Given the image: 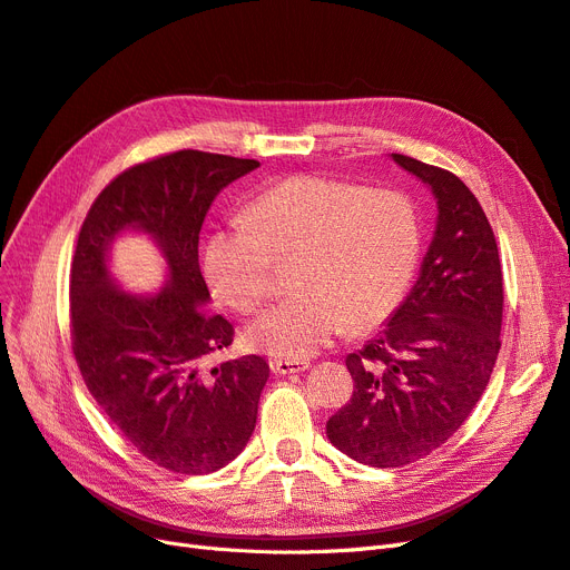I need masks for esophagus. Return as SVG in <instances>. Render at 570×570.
<instances>
[{
  "label": "esophagus",
  "instance_id": "34e87169",
  "mask_svg": "<svg viewBox=\"0 0 570 570\" xmlns=\"http://www.w3.org/2000/svg\"><path fill=\"white\" fill-rule=\"evenodd\" d=\"M269 368L279 375H291V373H303L309 368V362L303 360H272Z\"/></svg>",
  "mask_w": 570,
  "mask_h": 570
}]
</instances>
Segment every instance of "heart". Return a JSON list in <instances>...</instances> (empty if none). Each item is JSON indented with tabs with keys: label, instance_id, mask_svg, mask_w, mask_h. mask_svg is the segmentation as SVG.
<instances>
[{
	"label": "heart",
	"instance_id": "heart-1",
	"mask_svg": "<svg viewBox=\"0 0 570 570\" xmlns=\"http://www.w3.org/2000/svg\"><path fill=\"white\" fill-rule=\"evenodd\" d=\"M423 250L413 199L394 187L301 174L263 189L244 220L204 248L214 296L242 314L274 291V263H293L298 296L250 324V345L274 360H307L347 328L373 331L404 303Z\"/></svg>",
	"mask_w": 570,
	"mask_h": 570
}]
</instances>
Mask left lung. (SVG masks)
Returning a JSON list of instances; mask_svg holds the SVG:
<instances>
[{"mask_svg":"<svg viewBox=\"0 0 570 570\" xmlns=\"http://www.w3.org/2000/svg\"><path fill=\"white\" fill-rule=\"evenodd\" d=\"M392 159L432 187L439 216L406 301L347 354L354 392L326 423L331 444L371 468H402L446 444L491 381L502 326V267L479 199L446 168Z\"/></svg>","mask_w":570,"mask_h":570,"instance_id":"obj_1","label":"left lung"}]
</instances>
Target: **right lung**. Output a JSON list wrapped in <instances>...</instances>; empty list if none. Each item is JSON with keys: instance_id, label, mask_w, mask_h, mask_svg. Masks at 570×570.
<instances>
[{"instance_id": "1", "label": "right lung", "mask_w": 570, "mask_h": 570, "mask_svg": "<svg viewBox=\"0 0 570 570\" xmlns=\"http://www.w3.org/2000/svg\"><path fill=\"white\" fill-rule=\"evenodd\" d=\"M261 164L178 150L119 174L91 204L70 269L72 352L110 423L155 465L208 474L235 460L256 428L269 377L263 356L206 368L232 345L235 328L202 305L199 232L223 187ZM150 234L169 265L155 297L124 294L107 269L119 230Z\"/></svg>"}]
</instances>
